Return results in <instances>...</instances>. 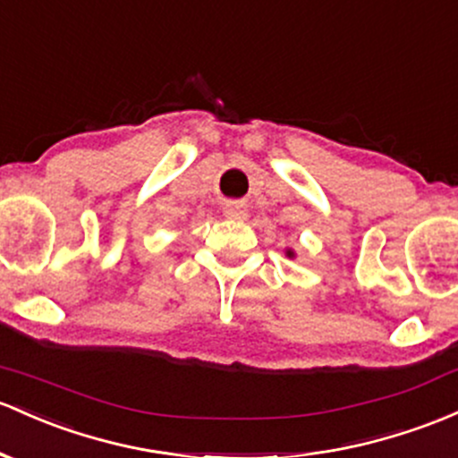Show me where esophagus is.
<instances>
[{"instance_id":"34e87169","label":"esophagus","mask_w":458,"mask_h":458,"mask_svg":"<svg viewBox=\"0 0 458 458\" xmlns=\"http://www.w3.org/2000/svg\"><path fill=\"white\" fill-rule=\"evenodd\" d=\"M224 213H225V217H230V219H243L245 215H248V206H245L243 202H228L225 204Z\"/></svg>"}]
</instances>
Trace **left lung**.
Masks as SVG:
<instances>
[{
    "label": "left lung",
    "instance_id": "8db88e82",
    "mask_svg": "<svg viewBox=\"0 0 458 458\" xmlns=\"http://www.w3.org/2000/svg\"><path fill=\"white\" fill-rule=\"evenodd\" d=\"M289 254H291V252H289Z\"/></svg>",
    "mask_w": 458,
    "mask_h": 458
}]
</instances>
